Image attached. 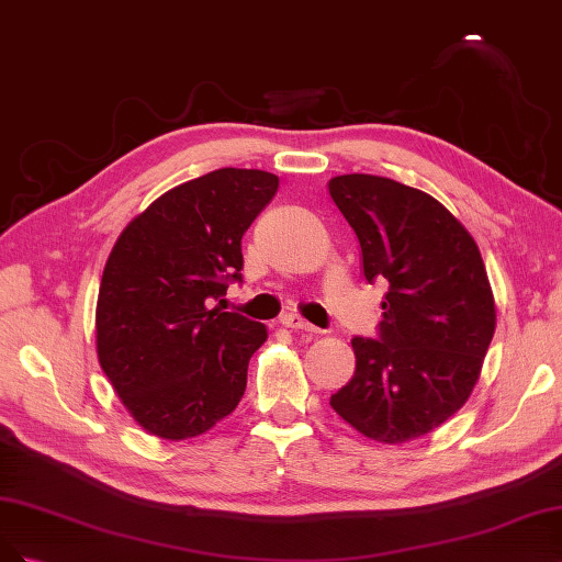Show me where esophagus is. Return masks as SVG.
Masks as SVG:
<instances>
[{
    "instance_id": "obj_1",
    "label": "esophagus",
    "mask_w": 562,
    "mask_h": 562,
    "mask_svg": "<svg viewBox=\"0 0 562 562\" xmlns=\"http://www.w3.org/2000/svg\"><path fill=\"white\" fill-rule=\"evenodd\" d=\"M280 324H282V327H286V329H294V331H307V334H317V331H319L317 327H313L311 322H305L303 317L292 315V313L282 315V317H280Z\"/></svg>"
}]
</instances>
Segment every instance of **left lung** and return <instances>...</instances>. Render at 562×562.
Masks as SVG:
<instances>
[{"mask_svg":"<svg viewBox=\"0 0 562 562\" xmlns=\"http://www.w3.org/2000/svg\"><path fill=\"white\" fill-rule=\"evenodd\" d=\"M369 284L387 282L378 338H352L357 369L331 408L364 437L404 443L472 394L495 334V299L467 228L425 191L375 175L329 182Z\"/></svg>","mask_w":562,"mask_h":562,"instance_id":"1","label":"left lung"}]
</instances>
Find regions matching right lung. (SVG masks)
I'll list each match as a JSON object with an SVG mask.
<instances>
[{
	"instance_id": "right-lung-1",
	"label": "right lung",
	"mask_w": 562,
	"mask_h": 562,
	"mask_svg": "<svg viewBox=\"0 0 562 562\" xmlns=\"http://www.w3.org/2000/svg\"><path fill=\"white\" fill-rule=\"evenodd\" d=\"M280 179L222 168L179 184L123 228L106 259L98 359L139 427L182 441L240 404L247 364L268 331L212 307L243 282L245 231L273 201Z\"/></svg>"
}]
</instances>
